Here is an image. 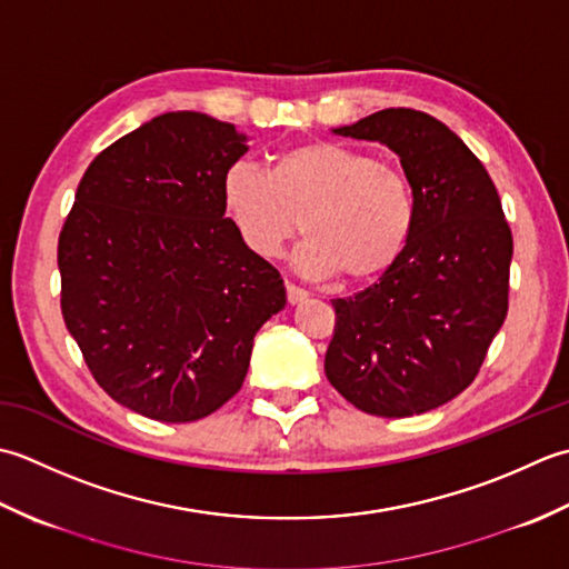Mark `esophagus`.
<instances>
[{
    "label": "esophagus",
    "mask_w": 569,
    "mask_h": 569,
    "mask_svg": "<svg viewBox=\"0 0 569 569\" xmlns=\"http://www.w3.org/2000/svg\"><path fill=\"white\" fill-rule=\"evenodd\" d=\"M305 299H307V289L287 282V301H289V305H299V301H305Z\"/></svg>",
    "instance_id": "34e87169"
}]
</instances>
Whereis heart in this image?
<instances>
[{
  "instance_id": "heart-1",
  "label": "heart",
  "mask_w": 569,
  "mask_h": 569,
  "mask_svg": "<svg viewBox=\"0 0 569 569\" xmlns=\"http://www.w3.org/2000/svg\"><path fill=\"white\" fill-rule=\"evenodd\" d=\"M220 199L238 236L258 258H277L297 228L295 262L311 280L339 274L370 282L400 260L417 220V199L402 171L336 142H307L272 157L268 173L236 161Z\"/></svg>"
}]
</instances>
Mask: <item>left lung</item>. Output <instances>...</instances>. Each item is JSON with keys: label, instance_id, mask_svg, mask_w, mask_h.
I'll list each match as a JSON object with an SVG mask.
<instances>
[{"label": "left lung", "instance_id": "left-lung-1", "mask_svg": "<svg viewBox=\"0 0 569 569\" xmlns=\"http://www.w3.org/2000/svg\"><path fill=\"white\" fill-rule=\"evenodd\" d=\"M336 134L388 144L417 199L400 260L333 299L323 370L358 410L410 417L467 390L508 311L513 236L477 154L432 114L388 108Z\"/></svg>", "mask_w": 569, "mask_h": 569}]
</instances>
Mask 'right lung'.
<instances>
[{
	"label": "right lung",
	"mask_w": 569,
	"mask_h": 569,
	"mask_svg": "<svg viewBox=\"0 0 569 569\" xmlns=\"http://www.w3.org/2000/svg\"><path fill=\"white\" fill-rule=\"evenodd\" d=\"M233 124L164 112L90 161L58 236L61 311L92 378L149 420L193 422L246 380L282 277L226 218Z\"/></svg>",
	"instance_id": "add662e5"
}]
</instances>
